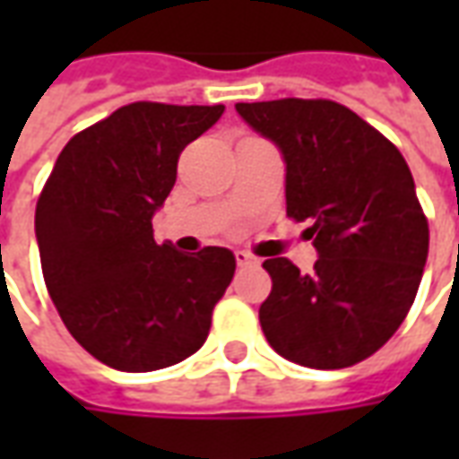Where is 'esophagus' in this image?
Wrapping results in <instances>:
<instances>
[{
  "instance_id": "esophagus-1",
  "label": "esophagus",
  "mask_w": 459,
  "mask_h": 459,
  "mask_svg": "<svg viewBox=\"0 0 459 459\" xmlns=\"http://www.w3.org/2000/svg\"><path fill=\"white\" fill-rule=\"evenodd\" d=\"M236 263H238V268H248V265H255L258 260L253 258L250 253H246V250H236Z\"/></svg>"
}]
</instances>
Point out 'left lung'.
I'll list each match as a JSON object with an SVG mask.
<instances>
[{"mask_svg":"<svg viewBox=\"0 0 459 459\" xmlns=\"http://www.w3.org/2000/svg\"><path fill=\"white\" fill-rule=\"evenodd\" d=\"M236 113L285 160L288 216L309 221L315 273L268 258L260 305L270 346L309 368H344L394 337L428 258V221L403 154L349 108L282 98Z\"/></svg>","mask_w":459,"mask_h":459,"instance_id":"left-lung-1","label":"left lung"}]
</instances>
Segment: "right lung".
<instances>
[{"mask_svg": "<svg viewBox=\"0 0 459 459\" xmlns=\"http://www.w3.org/2000/svg\"><path fill=\"white\" fill-rule=\"evenodd\" d=\"M223 105L132 103L78 132L36 204L46 288L65 329L117 371H157L199 351L236 273L229 248L157 246L152 219L181 150Z\"/></svg>", "mask_w": 459, "mask_h": 459, "instance_id": "obj_1", "label": "right lung"}]
</instances>
